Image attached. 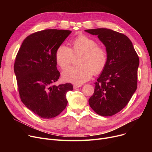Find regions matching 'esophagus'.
Segmentation results:
<instances>
[{
	"label": "esophagus",
	"instance_id": "1",
	"mask_svg": "<svg viewBox=\"0 0 152 152\" xmlns=\"http://www.w3.org/2000/svg\"><path fill=\"white\" fill-rule=\"evenodd\" d=\"M81 86H82L81 85H78V84H75V85L73 86V88H74V89H76L79 88V87H81Z\"/></svg>",
	"mask_w": 152,
	"mask_h": 152
}]
</instances>
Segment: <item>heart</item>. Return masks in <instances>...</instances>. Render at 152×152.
Returning a JSON list of instances; mask_svg holds the SVG:
<instances>
[{"label": "heart", "mask_w": 152, "mask_h": 152, "mask_svg": "<svg viewBox=\"0 0 152 152\" xmlns=\"http://www.w3.org/2000/svg\"><path fill=\"white\" fill-rule=\"evenodd\" d=\"M83 53L79 59L80 65L68 68L63 72L62 78L65 81L76 84L89 80L94 73L99 74L107 63V53L104 48L97 45L93 38L86 35L76 37L72 42V49L61 45L55 53V59L62 69L67 68L73 59V55Z\"/></svg>", "instance_id": "1"}]
</instances>
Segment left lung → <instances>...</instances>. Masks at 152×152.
Listing matches in <instances>:
<instances>
[{"instance_id": "left-lung-1", "label": "left lung", "mask_w": 152, "mask_h": 152, "mask_svg": "<svg viewBox=\"0 0 152 152\" xmlns=\"http://www.w3.org/2000/svg\"><path fill=\"white\" fill-rule=\"evenodd\" d=\"M105 45L107 63L95 83L90 107L102 116H113L128 103L137 89L139 58L126 35L107 28L86 29Z\"/></svg>"}]
</instances>
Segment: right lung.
<instances>
[{
  "label": "right lung",
  "instance_id": "right-lung-1",
  "mask_svg": "<svg viewBox=\"0 0 152 152\" xmlns=\"http://www.w3.org/2000/svg\"><path fill=\"white\" fill-rule=\"evenodd\" d=\"M63 29H45L24 40L16 57L14 72L20 97L40 118L58 116L67 105L66 94L73 89L70 83L55 86L60 76L55 53L71 34Z\"/></svg>",
  "mask_w": 152,
  "mask_h": 152
}]
</instances>
